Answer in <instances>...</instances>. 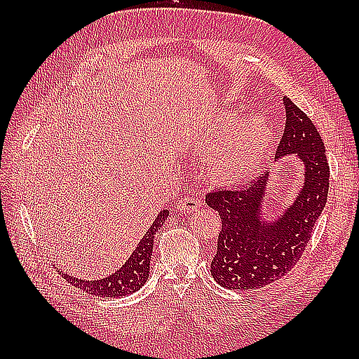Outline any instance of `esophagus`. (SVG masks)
Here are the masks:
<instances>
[{"mask_svg": "<svg viewBox=\"0 0 359 359\" xmlns=\"http://www.w3.org/2000/svg\"><path fill=\"white\" fill-rule=\"evenodd\" d=\"M201 207H202V202L199 199H196V197H191V196L182 197V199L177 202V211L184 212V215L197 211Z\"/></svg>", "mask_w": 359, "mask_h": 359, "instance_id": "esophagus-1", "label": "esophagus"}]
</instances>
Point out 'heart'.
Returning a JSON list of instances; mask_svg holds the SVG:
<instances>
[{"instance_id": "heart-1", "label": "heart", "mask_w": 359, "mask_h": 359, "mask_svg": "<svg viewBox=\"0 0 359 359\" xmlns=\"http://www.w3.org/2000/svg\"><path fill=\"white\" fill-rule=\"evenodd\" d=\"M273 142L271 128L261 116L238 118L225 111L202 128L196 142L201 154H210L205 171L217 185H242L262 166Z\"/></svg>"}]
</instances>
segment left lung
Segmentation results:
<instances>
[{
  "instance_id": "obj_1",
  "label": "left lung",
  "mask_w": 359,
  "mask_h": 359,
  "mask_svg": "<svg viewBox=\"0 0 359 359\" xmlns=\"http://www.w3.org/2000/svg\"><path fill=\"white\" fill-rule=\"evenodd\" d=\"M285 129L276 160L294 156L302 165V185L287 207L269 215L271 171L247 188L211 191L205 197L222 219L211 274L228 290H256L282 278L299 261L311 230L325 207L330 168L316 126L284 97Z\"/></svg>"
}]
</instances>
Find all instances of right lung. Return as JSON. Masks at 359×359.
<instances>
[{
  "label": "right lung",
  "mask_w": 359,
  "mask_h": 359,
  "mask_svg": "<svg viewBox=\"0 0 359 359\" xmlns=\"http://www.w3.org/2000/svg\"><path fill=\"white\" fill-rule=\"evenodd\" d=\"M170 216V210L160 211L154 222L144 233L139 245L133 251L128 261L120 266V269L106 276L103 279H79L75 276H69L67 273H62V276L69 280L72 285L81 288L83 292L89 294L100 296V297H120L135 293L140 290L144 282L149 278V264H151V255H152V245H154V236L160 226L165 224V220Z\"/></svg>",
  "instance_id": "right-lung-1"
}]
</instances>
